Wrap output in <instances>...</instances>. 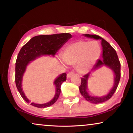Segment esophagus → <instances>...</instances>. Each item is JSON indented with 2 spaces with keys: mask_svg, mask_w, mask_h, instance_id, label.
<instances>
[{
  "mask_svg": "<svg viewBox=\"0 0 133 133\" xmlns=\"http://www.w3.org/2000/svg\"><path fill=\"white\" fill-rule=\"evenodd\" d=\"M74 74H75V73H74L73 71H70V72H69V73H68V74H67V77L68 78H70L72 76H73Z\"/></svg>",
  "mask_w": 133,
  "mask_h": 133,
  "instance_id": "1",
  "label": "esophagus"
}]
</instances>
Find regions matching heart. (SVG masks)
<instances>
[{
  "mask_svg": "<svg viewBox=\"0 0 133 133\" xmlns=\"http://www.w3.org/2000/svg\"><path fill=\"white\" fill-rule=\"evenodd\" d=\"M101 55V48L96 41L76 42L62 51L63 60L67 64L76 65L77 70L84 73L95 63Z\"/></svg>",
  "mask_w": 133,
  "mask_h": 133,
  "instance_id": "b5f03b06",
  "label": "heart"
}]
</instances>
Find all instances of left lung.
Returning <instances> with one entry per match:
<instances>
[{
    "mask_svg": "<svg viewBox=\"0 0 133 133\" xmlns=\"http://www.w3.org/2000/svg\"><path fill=\"white\" fill-rule=\"evenodd\" d=\"M84 36L88 37L102 40V45L103 47V58L102 60L98 59L97 60L96 64L94 65L93 70L98 69L101 66H102L103 65H105V66L109 67L110 69H111L112 71H114V74H115L114 84L112 89L107 96L101 97H91L89 96L86 91L87 80H88V77L90 73L86 74V75L83 76V77H82V82H81V85L79 86V90L81 94L88 102L94 103V104H98V103H103L109 100L113 95L114 93H115L116 89L118 87V83L120 80L121 64L120 61H119L118 56L117 55L116 50L106 40H105L104 39L96 35L85 34Z\"/></svg>",
    "mask_w": 133,
    "mask_h": 133,
    "instance_id": "8db88e82",
    "label": "left lung"
}]
</instances>
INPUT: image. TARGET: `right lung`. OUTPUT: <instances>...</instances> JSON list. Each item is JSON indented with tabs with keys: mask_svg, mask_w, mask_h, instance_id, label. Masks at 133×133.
Segmentation results:
<instances>
[{
	"mask_svg": "<svg viewBox=\"0 0 133 133\" xmlns=\"http://www.w3.org/2000/svg\"><path fill=\"white\" fill-rule=\"evenodd\" d=\"M71 37V35L68 33H59L50 35H40L33 37L22 47L18 54L15 67V83L16 87L22 97L27 103H30L24 95L22 88V77L26 66L30 61L41 55H51L54 56L58 50L67 40ZM66 73L60 75L55 81L56 91L55 97L50 102L43 104L31 103L33 106L38 108H45L53 105L59 97L61 92L62 83L66 80Z\"/></svg>",
	"mask_w": 133,
	"mask_h": 133,
	"instance_id": "add662e5",
	"label": "right lung"
}]
</instances>
